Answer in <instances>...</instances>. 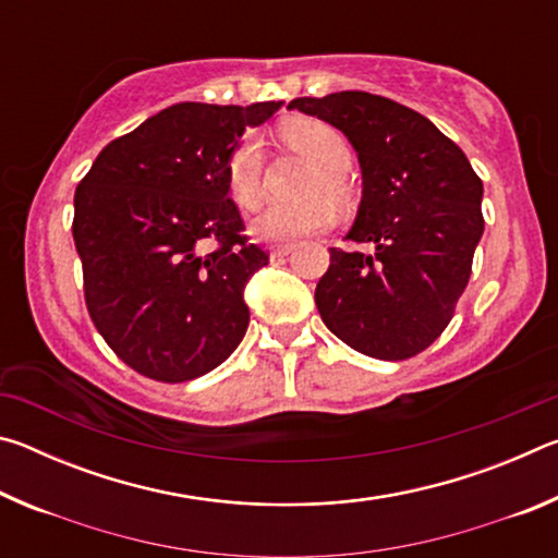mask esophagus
Listing matches in <instances>:
<instances>
[{"mask_svg": "<svg viewBox=\"0 0 558 558\" xmlns=\"http://www.w3.org/2000/svg\"><path fill=\"white\" fill-rule=\"evenodd\" d=\"M292 248H295L292 243H276V245H270V256L272 258H286L288 253H292Z\"/></svg>", "mask_w": 558, "mask_h": 558, "instance_id": "esophagus-1", "label": "esophagus"}]
</instances>
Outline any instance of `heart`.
Here are the masks:
<instances>
[{"label":"heart","mask_w":558,"mask_h":558,"mask_svg":"<svg viewBox=\"0 0 558 558\" xmlns=\"http://www.w3.org/2000/svg\"><path fill=\"white\" fill-rule=\"evenodd\" d=\"M282 140L298 153L307 155L317 169L310 177L305 192L310 196L298 202H270L256 219L251 221V231L260 241H290L300 235L325 229L335 216V204L347 196L344 172L352 165V147L342 135V130L329 125L325 120L298 118L282 128ZM263 177H266V149L258 135H245L231 149L226 162V184L231 199L241 209H253L263 196ZM330 195L327 197L326 194Z\"/></svg>","instance_id":"obj_1"}]
</instances>
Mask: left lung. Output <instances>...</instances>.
Listing matches in <instances>:
<instances>
[{
	"mask_svg": "<svg viewBox=\"0 0 558 558\" xmlns=\"http://www.w3.org/2000/svg\"><path fill=\"white\" fill-rule=\"evenodd\" d=\"M288 108L342 130L364 179L347 239L374 251L329 248L315 290L319 317L366 356L421 354L450 325L468 288L485 231L483 179L428 118L389 98L342 90L295 98Z\"/></svg>",
	"mask_w": 558,
	"mask_h": 558,
	"instance_id": "8db88e82",
	"label": "left lung"
}]
</instances>
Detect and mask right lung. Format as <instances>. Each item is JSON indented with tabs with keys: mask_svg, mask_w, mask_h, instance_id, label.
<instances>
[{
	"mask_svg": "<svg viewBox=\"0 0 558 558\" xmlns=\"http://www.w3.org/2000/svg\"><path fill=\"white\" fill-rule=\"evenodd\" d=\"M276 110L177 102L102 147L75 189L88 315L147 379L209 374L248 329L243 288L268 253L243 233L226 162L245 125Z\"/></svg>",
	"mask_w": 558,
	"mask_h": 558,
	"instance_id": "obj_1",
	"label": "right lung"
}]
</instances>
